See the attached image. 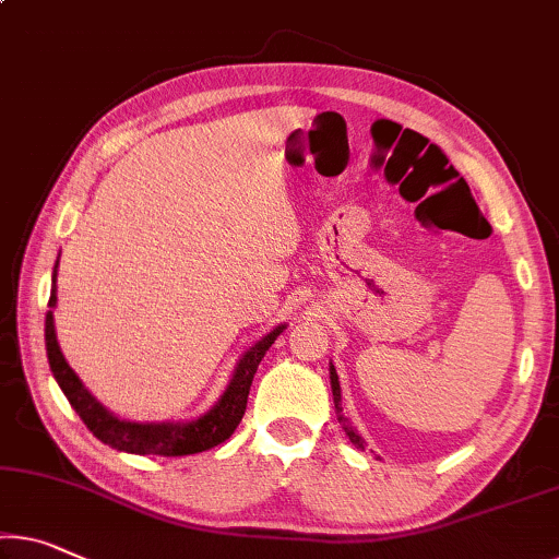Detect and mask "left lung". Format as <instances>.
Here are the masks:
<instances>
[{
  "mask_svg": "<svg viewBox=\"0 0 559 559\" xmlns=\"http://www.w3.org/2000/svg\"><path fill=\"white\" fill-rule=\"evenodd\" d=\"M330 380H332V397H334V409L340 412L337 415V419H340V425H342V429H345V435L349 437V442L355 444L357 450H365L367 448V442L362 440V437L357 435V429L349 425V419L342 415V394H340V382H337V372H334V367H330Z\"/></svg>",
  "mask_w": 559,
  "mask_h": 559,
  "instance_id": "8db88e82",
  "label": "left lung"
}]
</instances>
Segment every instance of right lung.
Instances as JSON below:
<instances>
[{
  "mask_svg": "<svg viewBox=\"0 0 559 559\" xmlns=\"http://www.w3.org/2000/svg\"><path fill=\"white\" fill-rule=\"evenodd\" d=\"M55 305H57V292L51 289L49 307ZM282 330L285 328L272 330L267 337H262L242 359H239L237 372L231 377L227 392L222 394V400L207 412V415L182 425H169V423L140 425V423H124V419H117L115 415H109V412L102 407L87 390H84L80 377L72 372V367L67 365L62 349L57 345L55 317H51V309L47 312V320H45L49 367L57 377L59 388H62L67 400H70V405L74 407L76 415L82 417V423L87 425L90 432L115 450H124L132 454H162V457L197 454L210 448H217L219 442L229 440V435L235 432L237 425L242 423L245 417L247 397H250V388H252L257 367H260L264 352L272 347V342L277 340V334Z\"/></svg>",
  "mask_w": 559,
  "mask_h": 559,
  "instance_id": "right-lung-1",
  "label": "right lung"
}]
</instances>
